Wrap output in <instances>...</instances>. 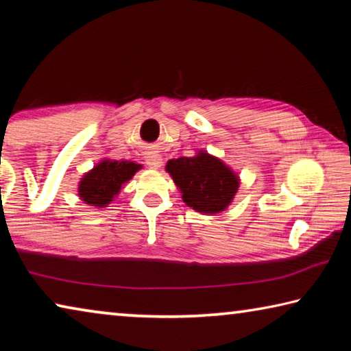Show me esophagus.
Here are the masks:
<instances>
[{
  "label": "esophagus",
  "mask_w": 351,
  "mask_h": 351,
  "mask_svg": "<svg viewBox=\"0 0 351 351\" xmlns=\"http://www.w3.org/2000/svg\"><path fill=\"white\" fill-rule=\"evenodd\" d=\"M145 162L150 169L156 170L162 165V156L158 152H147L145 153Z\"/></svg>",
  "instance_id": "obj_1"
}]
</instances>
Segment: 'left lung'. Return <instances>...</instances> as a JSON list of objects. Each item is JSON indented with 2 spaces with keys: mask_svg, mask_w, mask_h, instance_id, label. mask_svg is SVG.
I'll use <instances>...</instances> for the list:
<instances>
[{
  "mask_svg": "<svg viewBox=\"0 0 351 351\" xmlns=\"http://www.w3.org/2000/svg\"><path fill=\"white\" fill-rule=\"evenodd\" d=\"M165 170L181 190L184 203L201 213L223 212L240 186L237 173L204 150L192 158L170 159Z\"/></svg>",
  "mask_w": 351,
  "mask_h": 351,
  "instance_id": "obj_1",
  "label": "left lung"
}]
</instances>
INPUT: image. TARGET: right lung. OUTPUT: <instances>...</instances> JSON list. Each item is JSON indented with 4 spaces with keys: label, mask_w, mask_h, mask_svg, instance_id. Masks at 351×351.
<instances>
[{
    "label": "right lung",
    "mask_w": 351,
    "mask_h": 351,
    "mask_svg": "<svg viewBox=\"0 0 351 351\" xmlns=\"http://www.w3.org/2000/svg\"><path fill=\"white\" fill-rule=\"evenodd\" d=\"M139 169L141 164L133 161L104 159L83 175L79 184V197L85 201V204L106 207L117 197L123 184L132 180Z\"/></svg>",
    "instance_id": "add662e5"
}]
</instances>
